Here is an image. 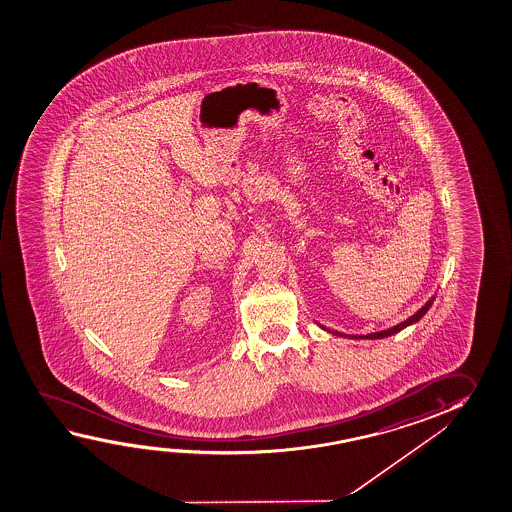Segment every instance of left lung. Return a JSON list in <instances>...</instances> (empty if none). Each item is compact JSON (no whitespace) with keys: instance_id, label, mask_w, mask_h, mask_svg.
I'll use <instances>...</instances> for the list:
<instances>
[{"instance_id":"1","label":"left lung","mask_w":512,"mask_h":512,"mask_svg":"<svg viewBox=\"0 0 512 512\" xmlns=\"http://www.w3.org/2000/svg\"><path fill=\"white\" fill-rule=\"evenodd\" d=\"M434 299H436V293L430 297L429 301L425 302L423 304L422 308L418 309L414 315H411V317L406 318L404 322H400V324L393 325V327H390V329H384V331H379V333H370V334H361V336H350V334H343L338 333V331H329V329H325L324 325L317 324L324 329V331H327V333L334 334V336H340V338H350V340H382V338H388V336H393V334L400 333L402 329H406V327H409V325L416 324L420 318L429 311L430 306H432V302H434Z\"/></svg>"}]
</instances>
